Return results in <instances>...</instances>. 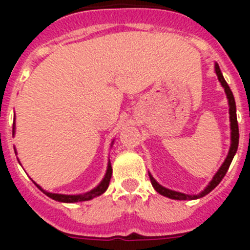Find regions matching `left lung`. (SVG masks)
<instances>
[{
    "mask_svg": "<svg viewBox=\"0 0 250 250\" xmlns=\"http://www.w3.org/2000/svg\"><path fill=\"white\" fill-rule=\"evenodd\" d=\"M215 72H216V75H218V79H219L220 83H222V86L224 87L225 94H227V98H228V101H229V115H230V130H231V144H230V149H229V152H228V156H227L225 161L223 163L222 167H220V169L218 170V173L214 175L213 180H211V182L209 183V185L205 188L202 193L198 194V195H188V194L179 193V191L169 190V189H167V188L161 187L159 183L155 182V179L152 178L151 175H149L150 176V182H151L154 189H155V190L158 191L159 194H161V195H164V196H167V198H170V199L193 200V199H198V198H202V196H204V195H207V194L210 193L214 188H215L216 185L222 182V179L224 178L225 174H227V171H228L229 167H230L231 160H233L234 155H235V152H237V150H238V144H239V127H238L237 106H235V100H234L233 92H231L230 87H229V85L227 83V81L224 80V77H223V74H222V71H220L219 65H218V63H215Z\"/></svg>",
    "mask_w": 250,
    "mask_h": 250,
    "instance_id": "obj_1",
    "label": "left lung"
}]
</instances>
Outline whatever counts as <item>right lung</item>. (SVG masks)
<instances>
[{"label": "right lung", "mask_w": 250, "mask_h": 250, "mask_svg": "<svg viewBox=\"0 0 250 250\" xmlns=\"http://www.w3.org/2000/svg\"><path fill=\"white\" fill-rule=\"evenodd\" d=\"M12 132H15V125H13V130ZM112 175V169H111V164L109 163L107 165V171H106V175L105 178L103 179V182L98 185V187L92 189L91 191L89 193H85V194H80V195H65V194H54V193H48V191L42 190L41 188L37 185V188H40L43 193L46 194L47 196H50L51 199L57 200V202H62V203H76V202H85V200H90L95 196H99L104 193V191L107 189L109 187V183H110V179H111Z\"/></svg>", "instance_id": "obj_1"}]
</instances>
